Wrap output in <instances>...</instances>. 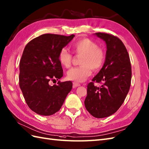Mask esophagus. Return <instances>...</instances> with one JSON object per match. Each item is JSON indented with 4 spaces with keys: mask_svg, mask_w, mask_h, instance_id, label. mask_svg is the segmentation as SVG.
Returning <instances> with one entry per match:
<instances>
[{
    "mask_svg": "<svg viewBox=\"0 0 149 149\" xmlns=\"http://www.w3.org/2000/svg\"><path fill=\"white\" fill-rule=\"evenodd\" d=\"M81 84H79V83L77 82H73V87L74 88H76L77 87V86H79Z\"/></svg>",
    "mask_w": 149,
    "mask_h": 149,
    "instance_id": "obj_1",
    "label": "esophagus"
}]
</instances>
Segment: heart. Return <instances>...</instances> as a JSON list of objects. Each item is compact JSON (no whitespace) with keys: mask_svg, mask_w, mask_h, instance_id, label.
<instances>
[{"mask_svg":"<svg viewBox=\"0 0 149 149\" xmlns=\"http://www.w3.org/2000/svg\"><path fill=\"white\" fill-rule=\"evenodd\" d=\"M74 53L82 55L79 67L70 69L67 72V78L71 81L82 82L91 75L92 69L98 71L102 68L105 60V52L99 47L98 44L88 38H82L72 45ZM58 60L61 65L70 68L73 60V54L66 48H62L58 54Z\"/></svg>","mask_w":149,"mask_h":149,"instance_id":"1","label":"heart"}]
</instances>
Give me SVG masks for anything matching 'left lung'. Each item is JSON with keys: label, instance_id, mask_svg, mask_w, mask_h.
Masks as SVG:
<instances>
[{"label": "left lung", "instance_id": "left-lung-1", "mask_svg": "<svg viewBox=\"0 0 149 149\" xmlns=\"http://www.w3.org/2000/svg\"><path fill=\"white\" fill-rule=\"evenodd\" d=\"M95 34L105 41L106 58L99 73L88 84L84 105L93 117L103 118L122 105L130 90L132 73L129 54L121 40L110 33ZM95 83L101 86H96Z\"/></svg>", "mask_w": 149, "mask_h": 149}]
</instances>
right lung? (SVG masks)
<instances>
[{
  "label": "right lung",
  "instance_id": "1",
  "mask_svg": "<svg viewBox=\"0 0 149 149\" xmlns=\"http://www.w3.org/2000/svg\"><path fill=\"white\" fill-rule=\"evenodd\" d=\"M74 37L45 33L30 40L24 49L19 62V88L29 108L39 115L51 116L60 110L72 88L71 81H59L53 86L49 82L63 75L58 54Z\"/></svg>",
  "mask_w": 149,
  "mask_h": 149
}]
</instances>
